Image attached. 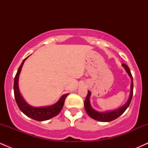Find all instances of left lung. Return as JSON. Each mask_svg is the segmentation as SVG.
Returning a JSON list of instances; mask_svg holds the SVG:
<instances>
[{"mask_svg": "<svg viewBox=\"0 0 148 148\" xmlns=\"http://www.w3.org/2000/svg\"><path fill=\"white\" fill-rule=\"evenodd\" d=\"M122 65L123 66L124 68L125 69L126 72L128 73L129 76H130L131 79H132V85H131V93L130 98H129L127 102L122 106L121 108H118V109L115 110V111H110V112H105V113H101V112H98L93 109L90 106V92L88 91V95L86 97V100L84 101V106L85 109L87 112L88 115H89L90 118L94 120H98L100 122H111L112 120H114L117 119L118 117H120L123 113L126 111V109L130 106L131 101H132V97H133V89H134V84H133V77H132V74H131L130 69L129 68L128 66L125 64H123Z\"/></svg>", "mask_w": 148, "mask_h": 148, "instance_id": "1", "label": "left lung"}]
</instances>
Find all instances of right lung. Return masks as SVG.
<instances>
[{"label":"right lung","instance_id":"1","mask_svg":"<svg viewBox=\"0 0 148 148\" xmlns=\"http://www.w3.org/2000/svg\"><path fill=\"white\" fill-rule=\"evenodd\" d=\"M27 58H25L23 62H22L20 67H18L17 72H16V76L14 77V93L15 100H16V102L17 103L19 109L25 115L33 119V120H37V121H45V120H47L49 119L53 118V117H55L56 115H57L60 113L61 110H62V107H63L64 100H65L67 95H68V94L62 95L57 103H56L55 104L52 105L51 106L33 107L30 106L29 104H28V103L25 102V100L21 97V93H20L19 90H18V80L20 72L21 70L22 66H23V62H24V61Z\"/></svg>","mask_w":148,"mask_h":148}]
</instances>
